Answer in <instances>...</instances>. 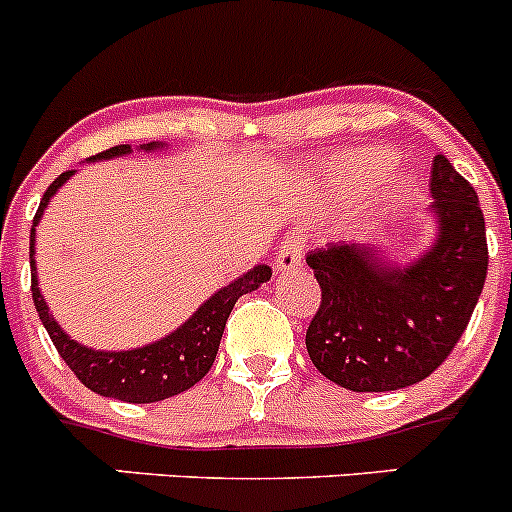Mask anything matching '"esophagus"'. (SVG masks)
<instances>
[{
    "label": "esophagus",
    "instance_id": "34e87169",
    "mask_svg": "<svg viewBox=\"0 0 512 512\" xmlns=\"http://www.w3.org/2000/svg\"><path fill=\"white\" fill-rule=\"evenodd\" d=\"M301 264H304V246L296 236L286 238L279 246V253H276V269L286 274V271H296Z\"/></svg>",
    "mask_w": 512,
    "mask_h": 512
}]
</instances>
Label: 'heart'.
Masks as SVG:
<instances>
[{"mask_svg":"<svg viewBox=\"0 0 512 512\" xmlns=\"http://www.w3.org/2000/svg\"><path fill=\"white\" fill-rule=\"evenodd\" d=\"M389 165H392V155L387 150H359V153L344 155L337 165H334L326 180H321V196L332 203H347L357 201L364 193H369L372 188H377L384 180V175L389 173ZM407 183H410V175H394L387 180L384 186V196L389 201H397V198L405 196Z\"/></svg>","mask_w":512,"mask_h":512,"instance_id":"b5f03b06","label":"heart"}]
</instances>
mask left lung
<instances>
[{"label":"left lung","mask_w":512,"mask_h":512,"mask_svg":"<svg viewBox=\"0 0 512 512\" xmlns=\"http://www.w3.org/2000/svg\"><path fill=\"white\" fill-rule=\"evenodd\" d=\"M435 233L399 264L379 243H332L306 256L321 304L306 329L314 367L352 392H394L430 377L465 332L488 276L475 188L445 155L430 173Z\"/></svg>","instance_id":"left-lung-1"}]
</instances>
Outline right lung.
<instances>
[{
	"label": "right lung",
	"mask_w": 512,
	"mask_h": 512,
	"mask_svg": "<svg viewBox=\"0 0 512 512\" xmlns=\"http://www.w3.org/2000/svg\"><path fill=\"white\" fill-rule=\"evenodd\" d=\"M168 143H145L138 145L143 153H155V150H165ZM133 153V145H115V148L105 150V153L92 155L87 163H97V160L123 158V155ZM77 170H67L60 178L52 180V186L47 188L42 196L40 208L34 213L32 236H29V266H32V299L34 309L40 314L42 324H45L47 334H50L52 344L57 347L60 357L65 359L67 367L75 372V377L102 397H113L120 402H133V405H148V402H160V399L175 397V394L186 392L193 384L201 382L211 369L213 359L218 354V344H221L223 329H226L228 314H231L233 304L238 296L251 294L259 289L261 284L271 279V266L259 264L238 276L228 286H221L216 294L208 296L191 316H188L178 329L168 332L165 337L155 339V342L143 344V347L120 349V352H107V349H92L87 344L77 342L70 334L57 324L52 316L50 306H47L45 296H42L40 279H37V261H34V228L40 226L42 216H45L47 206L55 198V193L65 186L67 180L75 175Z\"/></svg>",
	"instance_id": "add662e5"
}]
</instances>
